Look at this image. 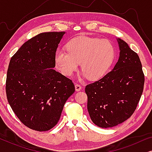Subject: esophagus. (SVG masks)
I'll return each instance as SVG.
<instances>
[{
	"instance_id": "34e87169",
	"label": "esophagus",
	"mask_w": 152,
	"mask_h": 152,
	"mask_svg": "<svg viewBox=\"0 0 152 152\" xmlns=\"http://www.w3.org/2000/svg\"><path fill=\"white\" fill-rule=\"evenodd\" d=\"M75 87L76 91H81V89H82V86H81L80 84H75Z\"/></svg>"
}]
</instances>
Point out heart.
<instances>
[{
	"instance_id": "1",
	"label": "heart",
	"mask_w": 152,
	"mask_h": 152,
	"mask_svg": "<svg viewBox=\"0 0 152 152\" xmlns=\"http://www.w3.org/2000/svg\"><path fill=\"white\" fill-rule=\"evenodd\" d=\"M67 50H58L55 61L58 69L64 75L70 77L81 66L83 77L98 80L111 67L115 57V50L107 39L79 37L66 45Z\"/></svg>"
}]
</instances>
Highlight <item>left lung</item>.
Wrapping results in <instances>:
<instances>
[{
  "label": "left lung",
  "instance_id": "obj_1",
  "mask_svg": "<svg viewBox=\"0 0 152 152\" xmlns=\"http://www.w3.org/2000/svg\"><path fill=\"white\" fill-rule=\"evenodd\" d=\"M118 61L111 72L85 88L87 109L93 123L113 127L129 118L142 95L145 76L137 53L125 41L117 39Z\"/></svg>",
  "mask_w": 152,
  "mask_h": 152
}]
</instances>
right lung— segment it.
<instances>
[{"label":"right lung","mask_w":152,"mask_h":152,"mask_svg":"<svg viewBox=\"0 0 152 152\" xmlns=\"http://www.w3.org/2000/svg\"><path fill=\"white\" fill-rule=\"evenodd\" d=\"M65 33L37 34L10 59L6 80L8 102L20 121L31 129L45 132L53 128L75 92L72 80L54 69L56 51Z\"/></svg>","instance_id":"1"}]
</instances>
